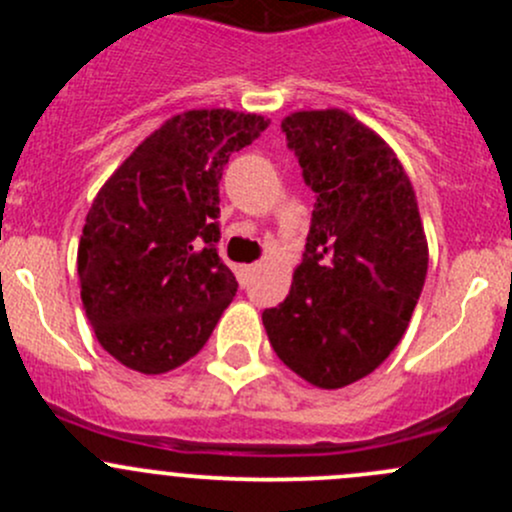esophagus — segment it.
<instances>
[{"label":"esophagus","mask_w":512,"mask_h":512,"mask_svg":"<svg viewBox=\"0 0 512 512\" xmlns=\"http://www.w3.org/2000/svg\"><path fill=\"white\" fill-rule=\"evenodd\" d=\"M255 272H257V265H242L240 267V285H247V282L252 280V277H255Z\"/></svg>","instance_id":"1"}]
</instances>
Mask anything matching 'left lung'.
Segmentation results:
<instances>
[{"instance_id":"1","label":"left lung","mask_w":512,"mask_h":512,"mask_svg":"<svg viewBox=\"0 0 512 512\" xmlns=\"http://www.w3.org/2000/svg\"><path fill=\"white\" fill-rule=\"evenodd\" d=\"M317 193L304 257L267 339L297 376L342 389L379 369L409 329L428 272L414 185L394 148L342 108L282 118Z\"/></svg>"}]
</instances>
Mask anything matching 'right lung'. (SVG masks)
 <instances>
[{
	"instance_id": "add662e5",
	"label": "right lung",
	"mask_w": 512,
	"mask_h": 512,
	"mask_svg": "<svg viewBox=\"0 0 512 512\" xmlns=\"http://www.w3.org/2000/svg\"><path fill=\"white\" fill-rule=\"evenodd\" d=\"M270 118L193 108L138 143L101 185L79 240L81 302L103 349L133 371L193 359L237 292L220 262V178Z\"/></svg>"
}]
</instances>
